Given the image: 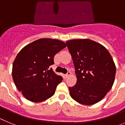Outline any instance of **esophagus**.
Masks as SVG:
<instances>
[{"mask_svg": "<svg viewBox=\"0 0 125 125\" xmlns=\"http://www.w3.org/2000/svg\"><path fill=\"white\" fill-rule=\"evenodd\" d=\"M71 74V72H68V73H67L66 75H65V76H66V78H68V77H69V76H70Z\"/></svg>", "mask_w": 125, "mask_h": 125, "instance_id": "esophagus-1", "label": "esophagus"}]
</instances>
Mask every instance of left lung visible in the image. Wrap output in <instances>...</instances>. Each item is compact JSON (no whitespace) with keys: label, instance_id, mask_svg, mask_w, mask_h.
<instances>
[{"label":"left lung","instance_id":"8db88e82","mask_svg":"<svg viewBox=\"0 0 125 125\" xmlns=\"http://www.w3.org/2000/svg\"><path fill=\"white\" fill-rule=\"evenodd\" d=\"M72 56L77 81L69 87L71 98L84 105L101 101L111 89L116 66L108 51L94 41L73 39L66 42Z\"/></svg>","mask_w":125,"mask_h":125}]
</instances>
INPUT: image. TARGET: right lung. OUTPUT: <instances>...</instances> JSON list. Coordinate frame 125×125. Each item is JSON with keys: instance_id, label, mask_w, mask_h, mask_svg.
<instances>
[{"instance_id": "1", "label": "right lung", "mask_w": 125, "mask_h": 125, "mask_svg": "<svg viewBox=\"0 0 125 125\" xmlns=\"http://www.w3.org/2000/svg\"><path fill=\"white\" fill-rule=\"evenodd\" d=\"M66 47L61 41L41 38L26 45L17 54L13 63L12 78L27 100L42 102L54 94L62 78L49 68L56 54Z\"/></svg>"}]
</instances>
